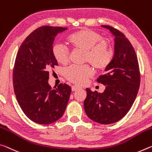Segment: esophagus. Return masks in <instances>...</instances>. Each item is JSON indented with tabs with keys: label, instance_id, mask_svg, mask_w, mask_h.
Returning a JSON list of instances; mask_svg holds the SVG:
<instances>
[{
	"label": "esophagus",
	"instance_id": "esophagus-1",
	"mask_svg": "<svg viewBox=\"0 0 152 152\" xmlns=\"http://www.w3.org/2000/svg\"><path fill=\"white\" fill-rule=\"evenodd\" d=\"M80 88L78 87V86H72V91H76L77 90H78V89H80Z\"/></svg>",
	"mask_w": 152,
	"mask_h": 152
}]
</instances>
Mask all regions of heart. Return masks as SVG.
Instances as JSON below:
<instances>
[{
  "instance_id": "obj_1",
  "label": "heart",
  "mask_w": 152,
  "mask_h": 152,
  "mask_svg": "<svg viewBox=\"0 0 152 152\" xmlns=\"http://www.w3.org/2000/svg\"><path fill=\"white\" fill-rule=\"evenodd\" d=\"M67 40L73 49L85 51L84 61L90 63L95 69L103 70L112 61L114 52L110 44L103 40L102 36L95 31L82 29L69 34ZM53 54L59 64L66 65L68 63L69 53L64 46L54 45ZM64 74L72 83L83 85L92 76L93 71L88 66H72L66 69Z\"/></svg>"
}]
</instances>
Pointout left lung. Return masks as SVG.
<instances>
[{"mask_svg":"<svg viewBox=\"0 0 152 152\" xmlns=\"http://www.w3.org/2000/svg\"><path fill=\"white\" fill-rule=\"evenodd\" d=\"M102 27L114 36V55L105 69L106 74L97 79L105 86V91L101 93L86 88L84 107L90 119L110 124L121 120L131 109L140 86V72L135 51L126 37L110 26Z\"/></svg>","mask_w":152,"mask_h":152,"instance_id":"left-lung-1","label":"left lung"}]
</instances>
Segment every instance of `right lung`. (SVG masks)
Returning a JSON list of instances; mask_svg holds the SVG:
<instances>
[{
    "label": "right lung",
    "mask_w": 152,
    "mask_h": 152,
    "mask_svg": "<svg viewBox=\"0 0 152 152\" xmlns=\"http://www.w3.org/2000/svg\"><path fill=\"white\" fill-rule=\"evenodd\" d=\"M67 28L42 26L21 45L14 65L13 83L16 99L28 118L49 124L64 115L72 88L66 84L51 88L49 71L58 64L53 54L55 38Z\"/></svg>",
    "instance_id": "1"
}]
</instances>
